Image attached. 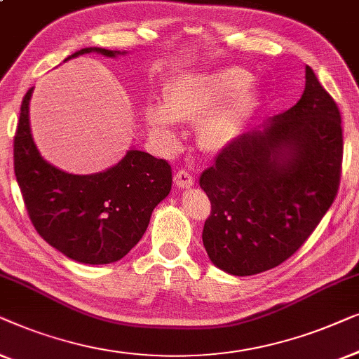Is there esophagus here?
I'll return each mask as SVG.
<instances>
[{
	"label": "esophagus",
	"instance_id": "obj_1",
	"mask_svg": "<svg viewBox=\"0 0 359 359\" xmlns=\"http://www.w3.org/2000/svg\"><path fill=\"white\" fill-rule=\"evenodd\" d=\"M174 182H175V185L179 187V189H190V187L194 185L195 179H194V175L189 172V170L180 169V170H177V172H175Z\"/></svg>",
	"mask_w": 359,
	"mask_h": 359
}]
</instances>
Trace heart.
Returning a JSON list of instances; mask_svg holds the SVG:
<instances>
[{
    "label": "heart",
    "mask_w": 359,
    "mask_h": 359,
    "mask_svg": "<svg viewBox=\"0 0 359 359\" xmlns=\"http://www.w3.org/2000/svg\"><path fill=\"white\" fill-rule=\"evenodd\" d=\"M252 74L226 68L206 74H182L165 86L164 105L149 104L144 118L163 148L177 144V120L198 118V138L206 149H223L239 138L259 104L250 93Z\"/></svg>",
    "instance_id": "obj_1"
}]
</instances>
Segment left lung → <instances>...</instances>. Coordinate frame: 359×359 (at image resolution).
Returning a JSON list of instances; mask_svg holds the SVG:
<instances>
[{
    "label": "left lung",
    "mask_w": 359,
    "mask_h": 359,
    "mask_svg": "<svg viewBox=\"0 0 359 359\" xmlns=\"http://www.w3.org/2000/svg\"><path fill=\"white\" fill-rule=\"evenodd\" d=\"M341 159L340 110L306 67L296 105L241 135L200 175L211 203L201 234L210 260L249 276L290 259L335 200Z\"/></svg>",
    "instance_id": "left-lung-1"
}]
</instances>
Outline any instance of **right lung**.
<instances>
[{"mask_svg":"<svg viewBox=\"0 0 359 359\" xmlns=\"http://www.w3.org/2000/svg\"><path fill=\"white\" fill-rule=\"evenodd\" d=\"M125 52L89 47L73 53ZM65 60V62H67ZM27 90L14 135V174L35 231L50 245L81 264L123 259L143 237L153 210L169 195L172 169L165 159L138 149L104 172L74 175L48 164L35 148L29 127Z\"/></svg>","mask_w":359,"mask_h":359,"instance_id":"add662e5","label":"right lung"}]
</instances>
